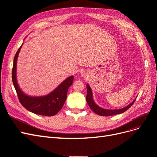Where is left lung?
<instances>
[{
    "instance_id": "obj_1",
    "label": "left lung",
    "mask_w": 157,
    "mask_h": 157,
    "mask_svg": "<svg viewBox=\"0 0 157 157\" xmlns=\"http://www.w3.org/2000/svg\"><path fill=\"white\" fill-rule=\"evenodd\" d=\"M86 88H87V95H86V101L88 104V105L90 108L92 109V110L95 113H96L97 115H99L100 116H113L115 115H118V114H121L122 113L125 112L126 110H128L133 104H134V101H136V99L133 101L130 104H129L128 106L119 109H113V110H111V109H103L100 107H99L97 104L94 102V99H93V95H92V90L90 88V86L88 84H86Z\"/></svg>"
}]
</instances>
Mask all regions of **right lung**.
Masks as SVG:
<instances>
[{
    "mask_svg": "<svg viewBox=\"0 0 157 157\" xmlns=\"http://www.w3.org/2000/svg\"><path fill=\"white\" fill-rule=\"evenodd\" d=\"M22 45L23 44L14 57L12 68V82L17 92L19 101L27 110L36 115L48 117L54 116L63 107L67 98L68 89L73 84V76L66 78L55 90L46 96L37 97L27 96L21 91L16 78L17 59Z\"/></svg>",
    "mask_w": 157,
    "mask_h": 157,
    "instance_id": "right-lung-1",
    "label": "right lung"
}]
</instances>
